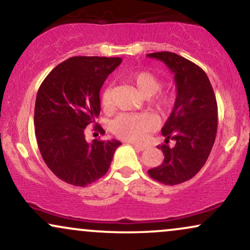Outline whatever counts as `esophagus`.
Instances as JSON below:
<instances>
[{"label":"esophagus","mask_w":250,"mask_h":250,"mask_svg":"<svg viewBox=\"0 0 250 250\" xmlns=\"http://www.w3.org/2000/svg\"><path fill=\"white\" fill-rule=\"evenodd\" d=\"M131 145H133V147L136 149V150H139V151L145 150V149L147 148V146H146V145H137V143H131Z\"/></svg>","instance_id":"1"}]
</instances>
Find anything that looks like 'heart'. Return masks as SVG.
<instances>
[{
    "label": "heart",
    "instance_id": "1",
    "mask_svg": "<svg viewBox=\"0 0 250 250\" xmlns=\"http://www.w3.org/2000/svg\"><path fill=\"white\" fill-rule=\"evenodd\" d=\"M129 83L136 88L143 97H150L149 105L155 113L165 115L173 108L175 97L171 91H165L157 95L155 94L162 87L159 76L150 71H135L127 76ZM153 97L151 98V96ZM102 107L109 110L111 107V88L103 89L101 95ZM153 127L151 119L146 114H121L110 123V129L117 137L128 141H141L145 135Z\"/></svg>",
    "mask_w": 250,
    "mask_h": 250
}]
</instances>
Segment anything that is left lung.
<instances>
[{
  "label": "left lung",
  "mask_w": 250,
  "mask_h": 250,
  "mask_svg": "<svg viewBox=\"0 0 250 250\" xmlns=\"http://www.w3.org/2000/svg\"><path fill=\"white\" fill-rule=\"evenodd\" d=\"M162 61L174 74L176 99L161 133L167 145L159 146L165 155L162 165L149 169L151 179L167 186L194 177L207 161L217 130V103L207 74L185 57L170 53L148 54ZM175 141L174 147L167 146Z\"/></svg>",
  "instance_id": "left-lung-1"
}]
</instances>
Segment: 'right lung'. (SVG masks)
<instances>
[{
    "label": "right lung",
    "instance_id": "right-lung-1",
    "mask_svg": "<svg viewBox=\"0 0 250 250\" xmlns=\"http://www.w3.org/2000/svg\"><path fill=\"white\" fill-rule=\"evenodd\" d=\"M120 57L75 56L48 74L36 95L34 125L40 153L60 180L85 187L108 171L117 140L91 143L84 129L100 115V90ZM95 129L104 130L96 125Z\"/></svg>",
    "mask_w": 250,
    "mask_h": 250
}]
</instances>
